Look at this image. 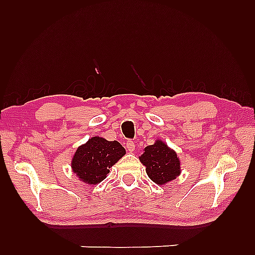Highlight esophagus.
<instances>
[{
    "label": "esophagus",
    "mask_w": 255,
    "mask_h": 255,
    "mask_svg": "<svg viewBox=\"0 0 255 255\" xmlns=\"http://www.w3.org/2000/svg\"><path fill=\"white\" fill-rule=\"evenodd\" d=\"M126 148L128 149V151H130V152H133L134 151V142L132 140H128L126 142Z\"/></svg>",
    "instance_id": "obj_1"
}]
</instances>
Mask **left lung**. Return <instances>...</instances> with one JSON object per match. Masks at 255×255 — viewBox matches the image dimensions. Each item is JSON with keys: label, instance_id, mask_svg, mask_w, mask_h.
Segmentation results:
<instances>
[{"label": "left lung", "instance_id": "8db88e82", "mask_svg": "<svg viewBox=\"0 0 255 255\" xmlns=\"http://www.w3.org/2000/svg\"><path fill=\"white\" fill-rule=\"evenodd\" d=\"M139 160L145 166L148 176L158 185L173 181L181 173L176 152L162 140H156L154 144L145 147Z\"/></svg>", "mask_w": 255, "mask_h": 255}]
</instances>
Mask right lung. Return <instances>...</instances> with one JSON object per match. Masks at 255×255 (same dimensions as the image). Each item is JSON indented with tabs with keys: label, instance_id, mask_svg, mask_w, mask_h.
Returning <instances> with one entry per match:
<instances>
[{
	"label": "right lung",
	"instance_id": "obj_1",
	"mask_svg": "<svg viewBox=\"0 0 255 255\" xmlns=\"http://www.w3.org/2000/svg\"><path fill=\"white\" fill-rule=\"evenodd\" d=\"M126 150L118 141L93 137L80 145L72 159V170L81 181L97 184L105 180L111 167L123 158Z\"/></svg>",
	"mask_w": 255,
	"mask_h": 255
}]
</instances>
